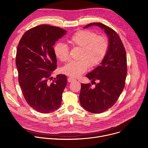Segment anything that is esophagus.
Listing matches in <instances>:
<instances>
[{"mask_svg": "<svg viewBox=\"0 0 148 148\" xmlns=\"http://www.w3.org/2000/svg\"><path fill=\"white\" fill-rule=\"evenodd\" d=\"M67 80H68V82H71L73 81L74 80V79H73V78H71V77H69V78H67Z\"/></svg>", "mask_w": 148, "mask_h": 148, "instance_id": "34e87169", "label": "esophagus"}]
</instances>
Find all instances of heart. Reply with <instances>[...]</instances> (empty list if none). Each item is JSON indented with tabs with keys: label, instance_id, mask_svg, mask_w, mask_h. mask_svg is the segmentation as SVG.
Instances as JSON below:
<instances>
[{
	"label": "heart",
	"instance_id": "1",
	"mask_svg": "<svg viewBox=\"0 0 148 148\" xmlns=\"http://www.w3.org/2000/svg\"><path fill=\"white\" fill-rule=\"evenodd\" d=\"M73 48L80 49L78 61L69 62L62 71L71 78H77L89 69L98 66L104 59L108 49V41L103 36L90 30H81L75 33L68 40ZM56 57L61 61L69 59V49L62 43H57L54 47Z\"/></svg>",
	"mask_w": 148,
	"mask_h": 148
}]
</instances>
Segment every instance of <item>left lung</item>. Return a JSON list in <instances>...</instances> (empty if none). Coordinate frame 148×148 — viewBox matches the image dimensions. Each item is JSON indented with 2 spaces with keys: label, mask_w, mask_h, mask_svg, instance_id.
Segmentation results:
<instances>
[{
  "label": "left lung",
  "mask_w": 148,
  "mask_h": 148,
  "mask_svg": "<svg viewBox=\"0 0 148 148\" xmlns=\"http://www.w3.org/2000/svg\"><path fill=\"white\" fill-rule=\"evenodd\" d=\"M97 26L104 30L108 37V49L101 65L86 75L91 84H81L79 102L82 107L91 113L99 114L115 104L122 93L127 74L125 49L119 35L110 27L101 23H92L84 28ZM98 80V83L95 81Z\"/></svg>",
  "instance_id": "8db88e82"
}]
</instances>
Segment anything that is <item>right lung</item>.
Returning a JSON list of instances; mask_svg holds the SVG:
<instances>
[{
    "instance_id": "obj_1",
    "label": "right lung",
    "mask_w": 148,
    "mask_h": 148,
    "mask_svg": "<svg viewBox=\"0 0 148 148\" xmlns=\"http://www.w3.org/2000/svg\"><path fill=\"white\" fill-rule=\"evenodd\" d=\"M66 32L58 27L39 25L23 35L17 48L19 85L27 103L40 113L52 112L61 103L67 77L59 74L51 82L49 79L57 68L53 46Z\"/></svg>"
}]
</instances>
